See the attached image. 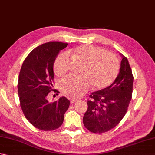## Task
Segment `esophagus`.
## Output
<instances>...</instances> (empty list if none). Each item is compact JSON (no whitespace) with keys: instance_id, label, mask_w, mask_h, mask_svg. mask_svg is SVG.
Listing matches in <instances>:
<instances>
[{"instance_id":"1","label":"esophagus","mask_w":155,"mask_h":155,"mask_svg":"<svg viewBox=\"0 0 155 155\" xmlns=\"http://www.w3.org/2000/svg\"><path fill=\"white\" fill-rule=\"evenodd\" d=\"M77 99H75V98H71V104H73V103H74L76 101H77Z\"/></svg>"}]
</instances>
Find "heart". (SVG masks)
<instances>
[{"instance_id":"b5f03b06","label":"heart","mask_w":155,"mask_h":155,"mask_svg":"<svg viewBox=\"0 0 155 155\" xmlns=\"http://www.w3.org/2000/svg\"><path fill=\"white\" fill-rule=\"evenodd\" d=\"M72 55L84 62L82 77L68 75L62 82L64 93L78 98L89 89L91 84L94 89L101 90L113 83L119 71V62L113 52L91 45H81L59 54L54 62V71L62 76L68 70V57Z\"/></svg>"}]
</instances>
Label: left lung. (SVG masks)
<instances>
[{"label": "left lung", "mask_w": 155, "mask_h": 155, "mask_svg": "<svg viewBox=\"0 0 155 155\" xmlns=\"http://www.w3.org/2000/svg\"><path fill=\"white\" fill-rule=\"evenodd\" d=\"M120 71L113 84L92 93L83 124L94 133L107 132L115 127L126 114L133 93V75L127 57L122 54Z\"/></svg>", "instance_id": "obj_1"}]
</instances>
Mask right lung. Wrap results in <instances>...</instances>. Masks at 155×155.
I'll list each match as a JSON object with an SVG mask.
<instances>
[{
    "label": "right lung",
    "instance_id": "1",
    "mask_svg": "<svg viewBox=\"0 0 155 155\" xmlns=\"http://www.w3.org/2000/svg\"><path fill=\"white\" fill-rule=\"evenodd\" d=\"M67 45L61 42H48L38 46L25 58L20 71V104L26 118L41 130H54L60 127L70 105V101L64 97L53 103L47 100L52 91L55 59Z\"/></svg>",
    "mask_w": 155,
    "mask_h": 155
}]
</instances>
